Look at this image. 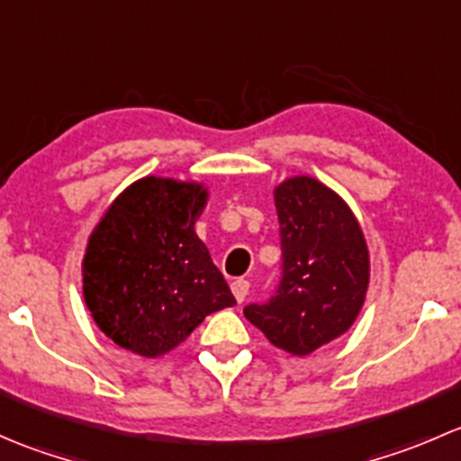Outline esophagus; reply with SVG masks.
Listing matches in <instances>:
<instances>
[{
  "label": "esophagus",
  "mask_w": 461,
  "mask_h": 461,
  "mask_svg": "<svg viewBox=\"0 0 461 461\" xmlns=\"http://www.w3.org/2000/svg\"><path fill=\"white\" fill-rule=\"evenodd\" d=\"M231 292H234L236 301L243 303L245 296H248L249 292V281H245V278H236V281H231Z\"/></svg>",
  "instance_id": "1"
}]
</instances>
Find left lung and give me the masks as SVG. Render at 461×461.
Returning <instances> with one entry per match:
<instances>
[{
    "mask_svg": "<svg viewBox=\"0 0 461 461\" xmlns=\"http://www.w3.org/2000/svg\"><path fill=\"white\" fill-rule=\"evenodd\" d=\"M274 203L281 278L265 303L245 305L243 314L274 346L305 357L355 323L368 290V248L348 204L319 180H285Z\"/></svg>",
    "mask_w": 461,
    "mask_h": 461,
    "instance_id": "obj_1",
    "label": "left lung"
}]
</instances>
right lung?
<instances>
[{
	"instance_id": "obj_1",
	"label": "right lung",
	"mask_w": 461,
	"mask_h": 461,
	"mask_svg": "<svg viewBox=\"0 0 461 461\" xmlns=\"http://www.w3.org/2000/svg\"><path fill=\"white\" fill-rule=\"evenodd\" d=\"M204 203L201 185L147 176L115 198L88 239L85 301L120 348L165 355L207 314L236 305L194 230Z\"/></svg>"
}]
</instances>
